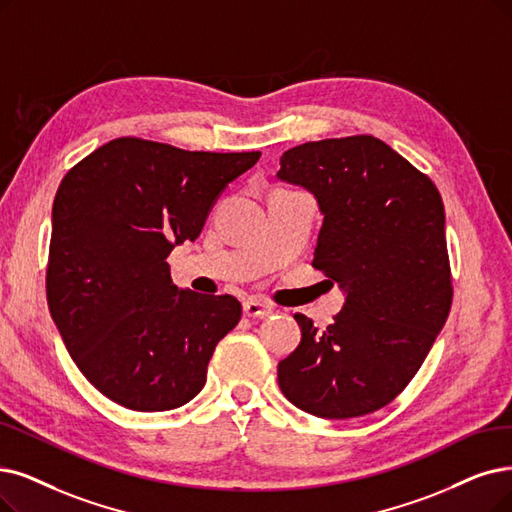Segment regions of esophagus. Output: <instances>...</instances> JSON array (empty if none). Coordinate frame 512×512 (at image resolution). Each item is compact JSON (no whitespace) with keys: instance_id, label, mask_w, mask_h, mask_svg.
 Returning a JSON list of instances; mask_svg holds the SVG:
<instances>
[{"instance_id":"1","label":"esophagus","mask_w":512,"mask_h":512,"mask_svg":"<svg viewBox=\"0 0 512 512\" xmlns=\"http://www.w3.org/2000/svg\"><path fill=\"white\" fill-rule=\"evenodd\" d=\"M271 311H273L271 304L256 300V298H250V300L243 302V315L245 317H267Z\"/></svg>"}]
</instances>
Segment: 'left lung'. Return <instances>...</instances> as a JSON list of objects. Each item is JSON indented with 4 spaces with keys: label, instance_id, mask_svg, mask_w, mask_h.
<instances>
[{
    "label": "left lung",
    "instance_id": "1",
    "mask_svg": "<svg viewBox=\"0 0 512 512\" xmlns=\"http://www.w3.org/2000/svg\"><path fill=\"white\" fill-rule=\"evenodd\" d=\"M279 163V180L315 195L313 267L346 294L323 332L294 315L302 340L277 365L279 388L319 418L372 414L410 384L452 309L441 195L367 134L304 142Z\"/></svg>",
    "mask_w": 512,
    "mask_h": 512
}]
</instances>
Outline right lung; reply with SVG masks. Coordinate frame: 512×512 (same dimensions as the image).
<instances>
[{
  "instance_id": "add662e5",
  "label": "right lung",
  "mask_w": 512,
  "mask_h": 512,
  "mask_svg": "<svg viewBox=\"0 0 512 512\" xmlns=\"http://www.w3.org/2000/svg\"><path fill=\"white\" fill-rule=\"evenodd\" d=\"M260 159L115 138L73 166L52 206L50 315L79 372L134 412H166L206 384L237 298L178 290L166 258L195 241L220 197Z\"/></svg>"
}]
</instances>
